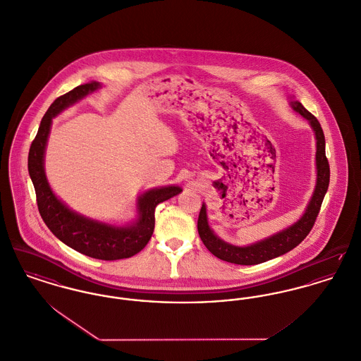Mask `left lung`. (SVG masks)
<instances>
[{"label":"left lung","instance_id":"left-lung-1","mask_svg":"<svg viewBox=\"0 0 361 361\" xmlns=\"http://www.w3.org/2000/svg\"><path fill=\"white\" fill-rule=\"evenodd\" d=\"M289 104L296 113L301 114L305 120H308L310 126L314 129L315 139H317V155H315L317 185H315V190L312 193V197H311L305 212L301 215V218L293 225L288 226L286 229L273 234L267 238H263L260 241H256L254 244L245 245V247L229 244L212 232V229L209 225L206 204L203 203L200 212H199V219H197V232H199L203 244L206 245V248L214 256L219 257L221 260L234 263V264L251 266V264H259V263L267 262L270 259L278 257L281 255L292 251L295 247H297L311 232V229L317 221L322 202L324 199V195L327 192L329 183H330V166H329V161L326 158L324 133H323V129L320 127L317 117L312 116L298 101L292 99Z\"/></svg>","mask_w":361,"mask_h":361}]
</instances>
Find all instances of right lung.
Returning a JSON list of instances; mask_svg holds the SVG:
<instances>
[{
	"label": "right lung",
	"mask_w": 361,
	"mask_h": 361,
	"mask_svg": "<svg viewBox=\"0 0 361 361\" xmlns=\"http://www.w3.org/2000/svg\"><path fill=\"white\" fill-rule=\"evenodd\" d=\"M98 88H101L98 82L78 85L50 105L30 147L28 173L37 193L38 210L51 233L68 247L85 256L101 260H117L130 257L147 245L154 232L155 207L183 190L178 185H168L143 192L136 202V219L123 226L91 219L73 212L54 195L44 173V151L51 121L66 107L75 105Z\"/></svg>",
	"instance_id": "obj_1"
}]
</instances>
